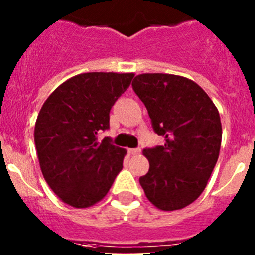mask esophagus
<instances>
[{"label": "esophagus", "instance_id": "esophagus-1", "mask_svg": "<svg viewBox=\"0 0 255 255\" xmlns=\"http://www.w3.org/2000/svg\"><path fill=\"white\" fill-rule=\"evenodd\" d=\"M128 153L131 155H135L138 154V153H140V149H139V148H130V149H128Z\"/></svg>", "mask_w": 255, "mask_h": 255}]
</instances>
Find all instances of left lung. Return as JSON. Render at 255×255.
Returning <instances> with one entry per match:
<instances>
[{"mask_svg": "<svg viewBox=\"0 0 255 255\" xmlns=\"http://www.w3.org/2000/svg\"><path fill=\"white\" fill-rule=\"evenodd\" d=\"M132 89L145 105L163 145L144 149L149 171L139 179L162 211L185 208L206 189L218 159L222 126L217 107L193 80L172 74H140Z\"/></svg>", "mask_w": 255, "mask_h": 255, "instance_id": "obj_1", "label": "left lung"}]
</instances>
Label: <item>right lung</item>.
<instances>
[{"instance_id":"right-lung-1","label":"right lung","mask_w":255,"mask_h":255,"mask_svg":"<svg viewBox=\"0 0 255 255\" xmlns=\"http://www.w3.org/2000/svg\"><path fill=\"white\" fill-rule=\"evenodd\" d=\"M132 73H84L52 92L35 121L34 141L44 180L64 203L88 208L102 200L123 170L126 150L97 141Z\"/></svg>"}]
</instances>
